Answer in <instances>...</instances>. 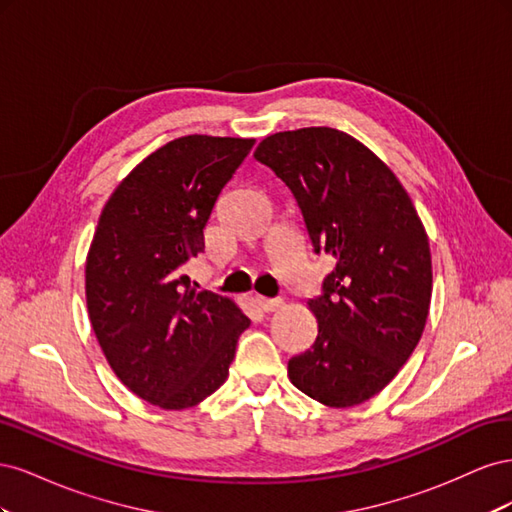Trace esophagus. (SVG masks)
<instances>
[{"label": "esophagus", "instance_id": "1", "mask_svg": "<svg viewBox=\"0 0 512 512\" xmlns=\"http://www.w3.org/2000/svg\"><path fill=\"white\" fill-rule=\"evenodd\" d=\"M256 303H258V307L262 309V312H275V309H280L282 305H284V301L277 297V299H269V297H256Z\"/></svg>", "mask_w": 512, "mask_h": 512}]
</instances>
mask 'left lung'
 I'll use <instances>...</instances> for the list:
<instances>
[{
	"mask_svg": "<svg viewBox=\"0 0 512 512\" xmlns=\"http://www.w3.org/2000/svg\"><path fill=\"white\" fill-rule=\"evenodd\" d=\"M254 158L290 188L314 252L335 260L322 292L307 301L318 337L288 361V378L324 406L363 404L397 376L423 335L427 232L393 170L346 132H277Z\"/></svg>",
	"mask_w": 512,
	"mask_h": 512,
	"instance_id": "left-lung-1",
	"label": "left lung"
}]
</instances>
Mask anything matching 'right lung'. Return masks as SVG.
Instances as JSON below:
<instances>
[{
	"label": "right lung",
	"instance_id": "right-lung-1",
	"mask_svg": "<svg viewBox=\"0 0 512 512\" xmlns=\"http://www.w3.org/2000/svg\"><path fill=\"white\" fill-rule=\"evenodd\" d=\"M254 138L190 134L138 164L102 209L85 267L91 327L117 378L153 406L200 404L228 378L250 318L185 275Z\"/></svg>",
	"mask_w": 512,
	"mask_h": 512
}]
</instances>
